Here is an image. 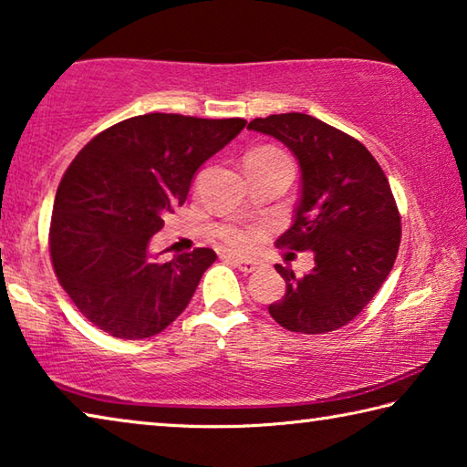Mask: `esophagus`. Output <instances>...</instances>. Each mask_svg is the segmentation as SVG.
<instances>
[{"label": "esophagus", "mask_w": 467, "mask_h": 467, "mask_svg": "<svg viewBox=\"0 0 467 467\" xmlns=\"http://www.w3.org/2000/svg\"><path fill=\"white\" fill-rule=\"evenodd\" d=\"M229 260H232V263L240 268V271L244 273V275H250V273H254V271H258L260 266V263H256V260H244V258H232V256H227Z\"/></svg>", "instance_id": "esophagus-1"}]
</instances>
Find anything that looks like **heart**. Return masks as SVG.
Returning a JSON list of instances; mask_svg holds the SVG:
<instances>
[{
	"mask_svg": "<svg viewBox=\"0 0 467 467\" xmlns=\"http://www.w3.org/2000/svg\"><path fill=\"white\" fill-rule=\"evenodd\" d=\"M250 155H283V153L276 150H271V147H263V150L252 151ZM221 240H223L227 246H232L235 250H248L252 246V242H254V234H252L250 229H244V227H232V229H225V232L221 234Z\"/></svg>",
	"mask_w": 467,
	"mask_h": 467,
	"instance_id": "obj_1",
	"label": "heart"
}]
</instances>
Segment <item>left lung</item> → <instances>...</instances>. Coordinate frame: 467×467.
I'll return each mask as SVG.
<instances>
[{"label":"left lung","instance_id":"left-lung-1","mask_svg":"<svg viewBox=\"0 0 467 467\" xmlns=\"http://www.w3.org/2000/svg\"><path fill=\"white\" fill-rule=\"evenodd\" d=\"M248 129L296 155L299 201L276 246L309 250L316 263L304 276L275 266L287 289L268 312L291 332L338 330L363 312L396 263L402 227L388 178L363 143L309 114H271Z\"/></svg>","mask_w":467,"mask_h":467}]
</instances>
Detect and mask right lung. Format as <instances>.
<instances>
[{
	"label": "right lung",
	"mask_w": 467,
	"mask_h": 467,
	"mask_svg": "<svg viewBox=\"0 0 467 467\" xmlns=\"http://www.w3.org/2000/svg\"><path fill=\"white\" fill-rule=\"evenodd\" d=\"M244 127V119L150 112L102 130L76 155L57 188L48 248L81 316L114 338L141 340L184 312L217 254L196 248L160 263L150 240L186 201L196 170Z\"/></svg>",
	"instance_id": "right-lung-1"
}]
</instances>
